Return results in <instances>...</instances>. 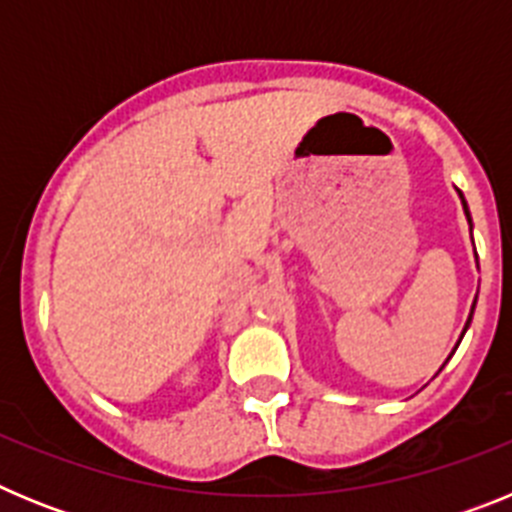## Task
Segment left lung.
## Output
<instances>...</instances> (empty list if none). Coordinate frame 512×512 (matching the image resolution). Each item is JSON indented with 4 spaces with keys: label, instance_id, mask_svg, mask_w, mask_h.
<instances>
[{
    "label": "left lung",
    "instance_id": "left-lung-1",
    "mask_svg": "<svg viewBox=\"0 0 512 512\" xmlns=\"http://www.w3.org/2000/svg\"><path fill=\"white\" fill-rule=\"evenodd\" d=\"M459 197H461V205H464V212H467V220H469V225H472V217H469V207H467V200H464V194L459 192ZM477 302V300H474ZM472 312H474V305H472ZM469 323H472V315H469V320H467V328H469ZM464 328V330H467Z\"/></svg>",
    "mask_w": 512,
    "mask_h": 512
}]
</instances>
